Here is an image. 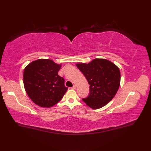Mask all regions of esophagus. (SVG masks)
Wrapping results in <instances>:
<instances>
[{"instance_id":"1","label":"esophagus","mask_w":151,"mask_h":151,"mask_svg":"<svg viewBox=\"0 0 151 151\" xmlns=\"http://www.w3.org/2000/svg\"><path fill=\"white\" fill-rule=\"evenodd\" d=\"M72 89H76V85H74L72 86Z\"/></svg>"}]
</instances>
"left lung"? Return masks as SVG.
Segmentation results:
<instances>
[{"label": "left lung", "mask_w": 151, "mask_h": 151, "mask_svg": "<svg viewBox=\"0 0 151 151\" xmlns=\"http://www.w3.org/2000/svg\"><path fill=\"white\" fill-rule=\"evenodd\" d=\"M89 84V96L83 99L92 109H99L115 97L120 85V71L115 63L104 58H95L88 63H76Z\"/></svg>", "instance_id": "1"}]
</instances>
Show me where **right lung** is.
I'll use <instances>...</instances> for the list:
<instances>
[{
  "label": "right lung",
  "mask_w": 151,
  "mask_h": 151,
  "mask_svg": "<svg viewBox=\"0 0 151 151\" xmlns=\"http://www.w3.org/2000/svg\"><path fill=\"white\" fill-rule=\"evenodd\" d=\"M61 63L40 58L27 65L23 73V83L31 101L43 108H50L61 100L68 88L64 79L58 75Z\"/></svg>",
  "instance_id": "obj_1"
}]
</instances>
